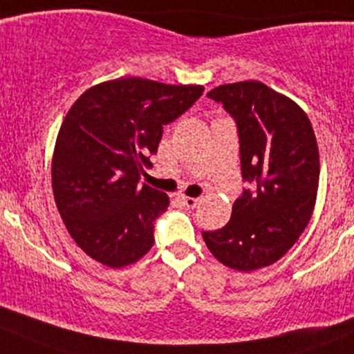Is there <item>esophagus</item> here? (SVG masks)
I'll return each mask as SVG.
<instances>
[{"label": "esophagus", "mask_w": 354, "mask_h": 354, "mask_svg": "<svg viewBox=\"0 0 354 354\" xmlns=\"http://www.w3.org/2000/svg\"><path fill=\"white\" fill-rule=\"evenodd\" d=\"M183 203L186 205L187 208H194L198 203H200V198H189V196H180Z\"/></svg>", "instance_id": "34e87169"}]
</instances>
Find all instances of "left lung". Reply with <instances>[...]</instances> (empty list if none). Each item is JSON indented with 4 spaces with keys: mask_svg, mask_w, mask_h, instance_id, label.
Listing matches in <instances>:
<instances>
[{
    "mask_svg": "<svg viewBox=\"0 0 354 354\" xmlns=\"http://www.w3.org/2000/svg\"><path fill=\"white\" fill-rule=\"evenodd\" d=\"M236 123L243 189L230 222L203 231L214 257L236 271H255L283 257L306 230L319 180L311 121L288 97L261 82L221 85L207 93Z\"/></svg>",
    "mask_w": 354,
    "mask_h": 354,
    "instance_id": "1",
    "label": "left lung"
}]
</instances>
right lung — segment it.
<instances>
[{"label":"right lung","mask_w":354,"mask_h":354,"mask_svg":"<svg viewBox=\"0 0 354 354\" xmlns=\"http://www.w3.org/2000/svg\"><path fill=\"white\" fill-rule=\"evenodd\" d=\"M200 85L120 78L86 90L67 111L52 160L57 208L80 248L107 268L133 264L154 243L163 191L140 184L163 124L186 113Z\"/></svg>","instance_id":"1"}]
</instances>
